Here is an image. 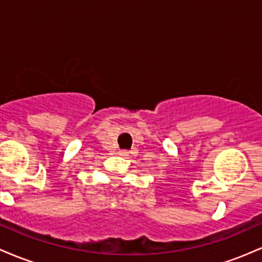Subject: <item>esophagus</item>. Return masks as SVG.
Segmentation results:
<instances>
[{"mask_svg": "<svg viewBox=\"0 0 262 262\" xmlns=\"http://www.w3.org/2000/svg\"><path fill=\"white\" fill-rule=\"evenodd\" d=\"M129 154V152L127 151V150H122V151H119V155L122 156H127Z\"/></svg>", "mask_w": 262, "mask_h": 262, "instance_id": "esophagus-1", "label": "esophagus"}]
</instances>
